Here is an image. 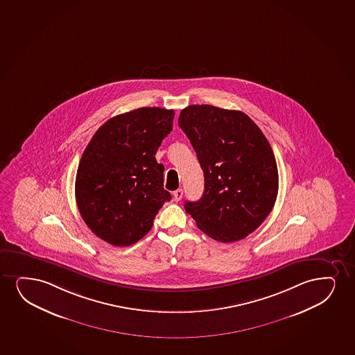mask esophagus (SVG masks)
<instances>
[{
	"label": "esophagus",
	"mask_w": 355,
	"mask_h": 355,
	"mask_svg": "<svg viewBox=\"0 0 355 355\" xmlns=\"http://www.w3.org/2000/svg\"><path fill=\"white\" fill-rule=\"evenodd\" d=\"M182 196H184V191L181 189H176L175 192L173 193V198L175 202H180L182 199Z\"/></svg>",
	"instance_id": "esophagus-1"
}]
</instances>
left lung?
Masks as SVG:
<instances>
[{
	"mask_svg": "<svg viewBox=\"0 0 355 355\" xmlns=\"http://www.w3.org/2000/svg\"><path fill=\"white\" fill-rule=\"evenodd\" d=\"M204 171V193L184 202L198 228L220 243L246 238L264 222L279 192L272 148L246 114L214 105H189L180 112Z\"/></svg>",
	"mask_w": 355,
	"mask_h": 355,
	"instance_id": "obj_1",
	"label": "left lung"
}]
</instances>
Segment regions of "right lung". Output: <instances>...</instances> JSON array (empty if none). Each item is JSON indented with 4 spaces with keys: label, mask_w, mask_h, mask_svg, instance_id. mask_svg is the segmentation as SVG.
Returning a JSON list of instances; mask_svg holds the SVG:
<instances>
[{
    "label": "right lung",
    "mask_w": 355,
    "mask_h": 355,
    "mask_svg": "<svg viewBox=\"0 0 355 355\" xmlns=\"http://www.w3.org/2000/svg\"><path fill=\"white\" fill-rule=\"evenodd\" d=\"M175 112L139 108L99 127L78 166L76 200L87 227L114 246H130L151 230L171 196L155 155L173 130Z\"/></svg>",
    "instance_id": "add662e5"
}]
</instances>
